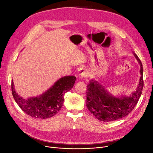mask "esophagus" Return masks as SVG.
<instances>
[{"label":"esophagus","instance_id":"obj_1","mask_svg":"<svg viewBox=\"0 0 153 153\" xmlns=\"http://www.w3.org/2000/svg\"><path fill=\"white\" fill-rule=\"evenodd\" d=\"M78 73H79V77L81 79L87 77L88 75V72L87 69H84V68H81L79 69L78 71Z\"/></svg>","mask_w":153,"mask_h":153}]
</instances>
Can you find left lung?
I'll return each mask as SVG.
<instances>
[{
  "mask_svg": "<svg viewBox=\"0 0 153 153\" xmlns=\"http://www.w3.org/2000/svg\"><path fill=\"white\" fill-rule=\"evenodd\" d=\"M133 54L140 65V78L136 90L129 96H114L106 86L94 79L90 80L87 85L86 106L91 113L98 120L111 122L128 115L136 105L143 88V69L142 63L133 52Z\"/></svg>",
  "mask_w": 153,
  "mask_h": 153,
  "instance_id": "8db88e82",
  "label": "left lung"
}]
</instances>
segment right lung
I'll use <instances>...</instances> for the list:
<instances>
[{"label": "right lung", "mask_w": 153, "mask_h": 153, "mask_svg": "<svg viewBox=\"0 0 153 153\" xmlns=\"http://www.w3.org/2000/svg\"><path fill=\"white\" fill-rule=\"evenodd\" d=\"M76 80L74 76L62 77L41 95L28 99L18 95L12 80V92L20 108L27 115L37 119H47L55 116L61 110L65 93L73 88Z\"/></svg>", "instance_id": "right-lung-1"}]
</instances>
